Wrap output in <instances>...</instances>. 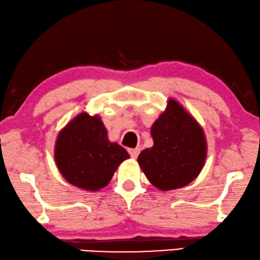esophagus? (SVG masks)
Here are the masks:
<instances>
[{
    "label": "esophagus",
    "mask_w": 260,
    "mask_h": 260,
    "mask_svg": "<svg viewBox=\"0 0 260 260\" xmlns=\"http://www.w3.org/2000/svg\"><path fill=\"white\" fill-rule=\"evenodd\" d=\"M129 154H131V156L133 159H137L138 158V155H139V153H140V149L139 148H133V149H129Z\"/></svg>",
    "instance_id": "1"
}]
</instances>
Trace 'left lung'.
<instances>
[{"instance_id": "1", "label": "left lung", "mask_w": 260, "mask_h": 260, "mask_svg": "<svg viewBox=\"0 0 260 260\" xmlns=\"http://www.w3.org/2000/svg\"><path fill=\"white\" fill-rule=\"evenodd\" d=\"M153 147L138 156V164L149 182L160 191L185 187L202 172L207 156L203 127L173 98L151 127Z\"/></svg>"}]
</instances>
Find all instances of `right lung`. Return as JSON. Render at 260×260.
Returning a JSON list of instances; mask_svg holds the SVG:
<instances>
[{
  "label": "right lung",
  "instance_id": "right-lung-1",
  "mask_svg": "<svg viewBox=\"0 0 260 260\" xmlns=\"http://www.w3.org/2000/svg\"><path fill=\"white\" fill-rule=\"evenodd\" d=\"M129 154L118 142L108 140L98 114L82 112L57 133L54 159L64 180L83 191L98 192L111 181Z\"/></svg>",
  "mask_w": 260,
  "mask_h": 260
}]
</instances>
